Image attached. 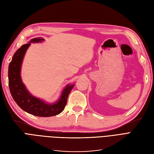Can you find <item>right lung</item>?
Returning <instances> with one entry per match:
<instances>
[{
  "instance_id": "obj_1",
  "label": "right lung",
  "mask_w": 154,
  "mask_h": 154,
  "mask_svg": "<svg viewBox=\"0 0 154 154\" xmlns=\"http://www.w3.org/2000/svg\"><path fill=\"white\" fill-rule=\"evenodd\" d=\"M44 41L41 37L31 39L28 43L22 45L17 50L8 67V83L11 94L16 103L26 112L39 117H51L58 115L63 110L67 104V97L73 87L72 84L67 85L61 95L54 103H48L44 100L32 96L27 89L21 78V67L27 49L31 43H40Z\"/></svg>"
}]
</instances>
